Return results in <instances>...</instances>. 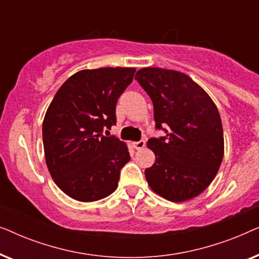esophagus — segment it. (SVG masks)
<instances>
[{"mask_svg":"<svg viewBox=\"0 0 259 259\" xmlns=\"http://www.w3.org/2000/svg\"><path fill=\"white\" fill-rule=\"evenodd\" d=\"M133 147L136 148V150H141V148L145 147V141L144 140L136 141V143H133Z\"/></svg>","mask_w":259,"mask_h":259,"instance_id":"esophagus-1","label":"esophagus"}]
</instances>
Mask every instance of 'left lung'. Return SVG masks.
<instances>
[{"instance_id": "left-lung-1", "label": "left lung", "mask_w": 259, "mask_h": 259, "mask_svg": "<svg viewBox=\"0 0 259 259\" xmlns=\"http://www.w3.org/2000/svg\"><path fill=\"white\" fill-rule=\"evenodd\" d=\"M136 79L150 95L157 128L166 136L152 138L155 155L145 169L151 190L175 203L197 197L217 176L224 155V134L217 106L189 75L178 70L145 67Z\"/></svg>"}]
</instances>
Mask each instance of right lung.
I'll use <instances>...</instances> for the list:
<instances>
[{
  "label": "right lung",
  "instance_id": "right-lung-1",
  "mask_svg": "<svg viewBox=\"0 0 259 259\" xmlns=\"http://www.w3.org/2000/svg\"><path fill=\"white\" fill-rule=\"evenodd\" d=\"M136 68L102 67L73 74L60 87L42 123L45 158L59 189L73 199L100 200L118 187L130 161L127 144L105 137L115 125V106Z\"/></svg>",
  "mask_w": 259,
  "mask_h": 259
}]
</instances>
